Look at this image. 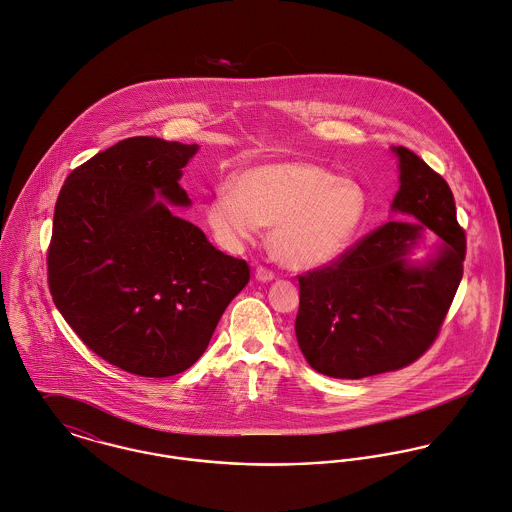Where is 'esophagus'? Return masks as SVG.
<instances>
[{"label":"esophagus","instance_id":"esophagus-1","mask_svg":"<svg viewBox=\"0 0 512 512\" xmlns=\"http://www.w3.org/2000/svg\"><path fill=\"white\" fill-rule=\"evenodd\" d=\"M255 279L261 281V283H271V281L275 279V273L269 271L267 267H261V265H259V267L255 269Z\"/></svg>","mask_w":512,"mask_h":512}]
</instances>
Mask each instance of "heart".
<instances>
[{"label": "heart", "mask_w": 512, "mask_h": 512, "mask_svg": "<svg viewBox=\"0 0 512 512\" xmlns=\"http://www.w3.org/2000/svg\"><path fill=\"white\" fill-rule=\"evenodd\" d=\"M365 188L302 161L237 172L206 206V222L224 245L271 228L275 257L290 269H318L349 249L367 216Z\"/></svg>", "instance_id": "obj_1"}]
</instances>
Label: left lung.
<instances>
[{
    "mask_svg": "<svg viewBox=\"0 0 512 512\" xmlns=\"http://www.w3.org/2000/svg\"><path fill=\"white\" fill-rule=\"evenodd\" d=\"M393 151L400 169L393 212L420 224L387 222L334 263L298 277L296 340L310 367L328 377L363 379L414 363L438 338L463 277L465 231L448 182L410 149ZM424 227L443 245L414 266L407 253Z\"/></svg>",
    "mask_w": 512,
    "mask_h": 512,
    "instance_id": "8db88e82",
    "label": "left lung"
}]
</instances>
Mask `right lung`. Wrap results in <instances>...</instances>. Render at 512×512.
Returning <instances> with one entry per match:
<instances>
[{
    "instance_id": "obj_1",
    "label": "right lung",
    "mask_w": 512,
    "mask_h": 512,
    "mask_svg": "<svg viewBox=\"0 0 512 512\" xmlns=\"http://www.w3.org/2000/svg\"><path fill=\"white\" fill-rule=\"evenodd\" d=\"M196 145L129 137L68 174L47 253L53 302L96 355L139 377H171L206 351L249 265L218 251L169 204L188 206Z\"/></svg>"
}]
</instances>
